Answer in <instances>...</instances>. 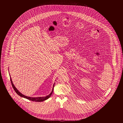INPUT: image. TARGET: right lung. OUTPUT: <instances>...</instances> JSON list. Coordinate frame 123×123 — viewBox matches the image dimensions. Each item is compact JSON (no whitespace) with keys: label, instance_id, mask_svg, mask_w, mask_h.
Instances as JSON below:
<instances>
[{"label":"right lung","instance_id":"add662e5","mask_svg":"<svg viewBox=\"0 0 123 123\" xmlns=\"http://www.w3.org/2000/svg\"><path fill=\"white\" fill-rule=\"evenodd\" d=\"M10 81H11V82L12 86L13 89L14 90L15 92L17 93V94H18L19 96H20V97H24V98H26V99H28V100H29L30 101H36V102H41V101H45V100L48 99L49 98L52 94L53 92V90H54V86H55V84H54V86H53V89H52V92L50 93L49 95L48 96H47L46 97H26V96H24V95H23L22 93H21V92H20L18 91L17 89V88L15 87V86L13 85V83H12V81L11 78L10 76Z\"/></svg>","mask_w":123,"mask_h":123}]
</instances>
